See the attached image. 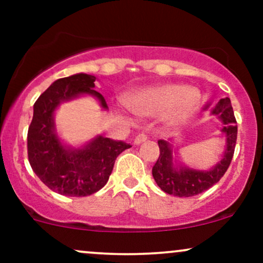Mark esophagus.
<instances>
[{
	"instance_id": "1",
	"label": "esophagus",
	"mask_w": 263,
	"mask_h": 263,
	"mask_svg": "<svg viewBox=\"0 0 263 263\" xmlns=\"http://www.w3.org/2000/svg\"><path fill=\"white\" fill-rule=\"evenodd\" d=\"M146 140H147V135L144 134V132H141V134H138L137 136H136L134 142H135V144H141V143H143Z\"/></svg>"
}]
</instances>
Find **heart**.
<instances>
[{"mask_svg": "<svg viewBox=\"0 0 263 263\" xmlns=\"http://www.w3.org/2000/svg\"><path fill=\"white\" fill-rule=\"evenodd\" d=\"M200 101L197 89L179 84H161L138 90L126 99V106L137 116L162 114L167 126H178L194 112Z\"/></svg>", "mask_w": 263, "mask_h": 263, "instance_id": "heart-1", "label": "heart"}]
</instances>
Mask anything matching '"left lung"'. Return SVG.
Masks as SVG:
<instances>
[{
	"instance_id": "1",
	"label": "left lung",
	"mask_w": 263,
	"mask_h": 263,
	"mask_svg": "<svg viewBox=\"0 0 263 263\" xmlns=\"http://www.w3.org/2000/svg\"><path fill=\"white\" fill-rule=\"evenodd\" d=\"M211 115L222 122L221 132L225 135V151L221 159L210 170H195L176 159L173 140H159V157L152 168V176L163 192L176 197H193L205 192L224 176L234 156L237 138V125L230 99H221L211 110Z\"/></svg>"
}]
</instances>
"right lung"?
<instances>
[{
    "mask_svg": "<svg viewBox=\"0 0 263 263\" xmlns=\"http://www.w3.org/2000/svg\"><path fill=\"white\" fill-rule=\"evenodd\" d=\"M95 80L96 77L84 73L55 80L33 106L27 136L29 164L48 188L65 197H87L100 190L117 156L131 147L99 135L77 148L63 143L57 134L54 114L62 102L90 95L107 110L104 96L93 90Z\"/></svg>",
    "mask_w": 263,
    "mask_h": 263,
    "instance_id": "obj_1",
    "label": "right lung"
}]
</instances>
